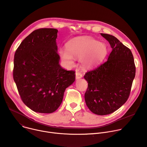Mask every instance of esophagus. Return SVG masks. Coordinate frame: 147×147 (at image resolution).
<instances>
[{"instance_id":"1","label":"esophagus","mask_w":147,"mask_h":147,"mask_svg":"<svg viewBox=\"0 0 147 147\" xmlns=\"http://www.w3.org/2000/svg\"><path fill=\"white\" fill-rule=\"evenodd\" d=\"M82 77H83L82 74H81L80 73H78V72L76 73V79H80V78H81Z\"/></svg>"}]
</instances>
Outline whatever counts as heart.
<instances>
[{
  "label": "heart",
  "instance_id": "b5f03b06",
  "mask_svg": "<svg viewBox=\"0 0 147 147\" xmlns=\"http://www.w3.org/2000/svg\"><path fill=\"white\" fill-rule=\"evenodd\" d=\"M106 45L91 38L74 39L67 45L66 49H60V55L68 65L74 64L73 57L80 59L81 64L90 68L102 61L107 55Z\"/></svg>",
  "mask_w": 147,
  "mask_h": 147
}]
</instances>
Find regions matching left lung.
<instances>
[{"mask_svg": "<svg viewBox=\"0 0 147 147\" xmlns=\"http://www.w3.org/2000/svg\"><path fill=\"white\" fill-rule=\"evenodd\" d=\"M101 35L109 42L112 51L107 61L84 76L88 83L84 98L92 113L104 115L117 110L128 100L136 65L129 49L112 35Z\"/></svg>", "mask_w": 147, "mask_h": 147, "instance_id": "1", "label": "left lung"}]
</instances>
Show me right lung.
<instances>
[{
	"mask_svg": "<svg viewBox=\"0 0 147 147\" xmlns=\"http://www.w3.org/2000/svg\"><path fill=\"white\" fill-rule=\"evenodd\" d=\"M57 32L51 28L33 31L15 54L13 79L23 102L36 113L55 111L65 88L75 81V71L66 70L59 64Z\"/></svg>",
	"mask_w": 147,
	"mask_h": 147,
	"instance_id": "add662e5",
	"label": "right lung"
}]
</instances>
